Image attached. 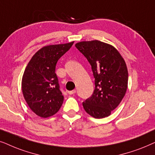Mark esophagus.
Instances as JSON below:
<instances>
[{
    "label": "esophagus",
    "mask_w": 155,
    "mask_h": 155,
    "mask_svg": "<svg viewBox=\"0 0 155 155\" xmlns=\"http://www.w3.org/2000/svg\"><path fill=\"white\" fill-rule=\"evenodd\" d=\"M76 92V91L75 89H74V90H73V91H68V94H70V95H71V94H75Z\"/></svg>",
    "instance_id": "obj_1"
}]
</instances>
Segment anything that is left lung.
I'll return each instance as SVG.
<instances>
[{"instance_id":"8db88e82","label":"left lung","mask_w":155,"mask_h":155,"mask_svg":"<svg viewBox=\"0 0 155 155\" xmlns=\"http://www.w3.org/2000/svg\"><path fill=\"white\" fill-rule=\"evenodd\" d=\"M75 46L90 63L95 78L94 94L82 104L84 110L95 118L108 117L126 93V63L115 47L101 41H82Z\"/></svg>"}]
</instances>
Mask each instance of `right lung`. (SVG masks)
I'll use <instances>...</instances> for the list:
<instances>
[{"label":"right lung","mask_w":155,"mask_h":155,"mask_svg":"<svg viewBox=\"0 0 155 155\" xmlns=\"http://www.w3.org/2000/svg\"><path fill=\"white\" fill-rule=\"evenodd\" d=\"M74 42L45 46L33 55L22 78V91L28 106L41 117L52 116L64 101L55 68Z\"/></svg>","instance_id":"obj_1"}]
</instances>
